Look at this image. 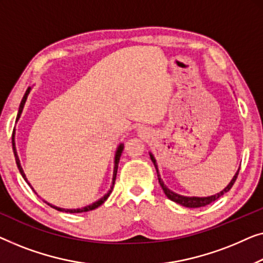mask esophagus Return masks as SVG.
<instances>
[{"label": "esophagus", "instance_id": "obj_1", "mask_svg": "<svg viewBox=\"0 0 263 263\" xmlns=\"http://www.w3.org/2000/svg\"><path fill=\"white\" fill-rule=\"evenodd\" d=\"M140 132H142V135H144V133H143V132H144V131H140Z\"/></svg>", "mask_w": 263, "mask_h": 263}]
</instances>
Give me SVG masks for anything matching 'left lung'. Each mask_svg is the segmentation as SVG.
Listing matches in <instances>:
<instances>
[{"label": "left lung", "instance_id": "1", "mask_svg": "<svg viewBox=\"0 0 263 263\" xmlns=\"http://www.w3.org/2000/svg\"><path fill=\"white\" fill-rule=\"evenodd\" d=\"M150 158H151V161L154 162L155 168H156L157 176H158V182H160L162 190H163V192L165 193V195H167V197H168V199H170V200H172V201L177 202V204L182 205V206H184V207H190V209H195V207L206 206V205L211 204V202L216 201L217 199H219L224 193H227V192H229V191L231 190V187L234 186L236 179H237L238 172H239V169H238L237 173L235 174V176L232 177V180L230 181V183H229L228 186L225 187L223 191L219 192V193H217V194H214V195H211V197H204V198H199V197H183V195H180V194L174 193V192L170 191L169 188H167V186H165V184L163 183V181H162L160 174H158L156 160H155V157L153 156V154H150Z\"/></svg>", "mask_w": 263, "mask_h": 263}]
</instances>
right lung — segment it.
I'll return each instance as SVG.
<instances>
[{"instance_id":"1","label":"right lung","mask_w":263,"mask_h":263,"mask_svg":"<svg viewBox=\"0 0 263 263\" xmlns=\"http://www.w3.org/2000/svg\"><path fill=\"white\" fill-rule=\"evenodd\" d=\"M29 90H31V87H28L27 88V90H26V93H25V95H24V98H22V100H21V103H20V107H19V112H17V117H16V121L19 120V118H20V116H21V113H22V109H24V106H25V102H26V99H27V96H28V94H29ZM15 135V131H13V136H12V144H13V151H14V156H15V161H16V165H17V168H19V172H20V174L22 175V177H24L25 179V181L26 182H27L28 184H29V182L27 181V179H26V175H25V173H24V170H22V167H21V164H20V160H19V156H17V154H16V147H15V140H14V136ZM123 150H124V145L123 144H120L119 146H118V149H117V153H116V157H114V170H113V180H112V187H110V190L108 191V193L107 194H105L103 195V197L101 198V199H99L98 201H95V202H93V204L91 205H89V206H86V207H82V209H76V210H68V209H61V207H57V206H53V205H51V204H49V202H46L47 205L49 206H51V207H53V209H56L57 211H62V212H68V213H82V212H88V211H91V210H95L96 207H99L100 205H102L103 202H105L106 200H107V198L109 197V194H110V192H112V190H113V187H114V182H116V177H117V172H118V164H119V160H120V156H121V154H123ZM29 186H31V184H29ZM31 188L33 190V187L31 186ZM34 191V190H33Z\"/></svg>"}]
</instances>
